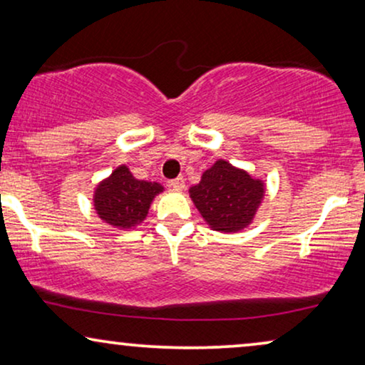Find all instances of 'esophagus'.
<instances>
[{
  "mask_svg": "<svg viewBox=\"0 0 365 365\" xmlns=\"http://www.w3.org/2000/svg\"><path fill=\"white\" fill-rule=\"evenodd\" d=\"M169 186L173 189H176V191H182L184 186H186V181H184L182 176H179L176 179H173V181H169Z\"/></svg>",
  "mask_w": 365,
  "mask_h": 365,
  "instance_id": "esophagus-1",
  "label": "esophagus"
}]
</instances>
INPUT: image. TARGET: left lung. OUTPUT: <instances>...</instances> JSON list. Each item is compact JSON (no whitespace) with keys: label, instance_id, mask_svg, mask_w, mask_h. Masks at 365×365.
<instances>
[{"label":"left lung","instance_id":"left-lung-1","mask_svg":"<svg viewBox=\"0 0 365 365\" xmlns=\"http://www.w3.org/2000/svg\"><path fill=\"white\" fill-rule=\"evenodd\" d=\"M266 196V182L246 169L217 159L189 187V197L212 231L234 234L249 227Z\"/></svg>","mask_w":365,"mask_h":365}]
</instances>
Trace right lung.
<instances>
[{
  "label": "right lung",
  "mask_w": 365,
  "mask_h": 365,
  "mask_svg": "<svg viewBox=\"0 0 365 365\" xmlns=\"http://www.w3.org/2000/svg\"><path fill=\"white\" fill-rule=\"evenodd\" d=\"M163 191L159 182L136 179L126 164H121L94 187L93 206L103 222L129 231L146 219L154 197Z\"/></svg>",
  "instance_id": "1"
}]
</instances>
